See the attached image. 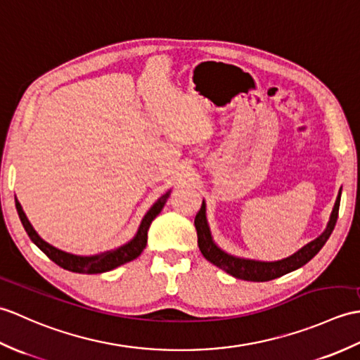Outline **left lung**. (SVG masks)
I'll return each mask as SVG.
<instances>
[{
    "label": "left lung",
    "instance_id": "left-lung-1",
    "mask_svg": "<svg viewBox=\"0 0 360 360\" xmlns=\"http://www.w3.org/2000/svg\"><path fill=\"white\" fill-rule=\"evenodd\" d=\"M339 205H340V191L336 198V203H334L333 212L330 215L328 225H326L323 233L319 236L316 240L309 242L305 245L297 252L292 255L277 262H260V260H250V259H240L236 257V255H231L214 243L210 225H207L206 220V205L202 203L200 211L197 212L194 225L197 229V238H198V248L203 254V257L211 262L212 265L217 268L226 271L236 278H242V281L248 282H268L277 278L281 276H285L291 273V271L297 269L305 265L314 255L322 250V246L328 240L334 226H336L338 215H339Z\"/></svg>",
    "mask_w": 360,
    "mask_h": 360
}]
</instances>
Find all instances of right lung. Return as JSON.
<instances>
[{
	"mask_svg": "<svg viewBox=\"0 0 360 360\" xmlns=\"http://www.w3.org/2000/svg\"><path fill=\"white\" fill-rule=\"evenodd\" d=\"M169 194H171V191H167L165 195L160 197L158 200L153 206H150V210L146 212V215L143 217V220L140 223V228L137 231V234H135V237L132 238L131 242H127L126 245L117 248V250L103 252V254H97V255H89V257L65 252V251L58 250V248H55L47 242H44L43 238L37 234V231L34 229V226L30 225V221L27 220L26 214H24L20 202L17 200V197H15V206H17L20 220L22 223L24 229H26L27 236L30 237V240L34 242L52 262L57 263V265L61 266V268L72 271V273L100 274V273H106V271L114 269L120 265H124V263L139 257V255L143 252V250L146 248L148 229L150 226V223H153V220L160 214V211L163 210V206L167 200V197H169Z\"/></svg>",
	"mask_w": 360,
	"mask_h": 360,
	"instance_id": "right-lung-1",
	"label": "right lung"
}]
</instances>
